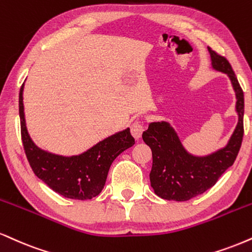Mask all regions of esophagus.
Returning a JSON list of instances; mask_svg holds the SVG:
<instances>
[{
  "instance_id": "esophagus-1",
  "label": "esophagus",
  "mask_w": 252,
  "mask_h": 252,
  "mask_svg": "<svg viewBox=\"0 0 252 252\" xmlns=\"http://www.w3.org/2000/svg\"><path fill=\"white\" fill-rule=\"evenodd\" d=\"M144 130H145L144 124L139 122V121H136V122L132 123L131 126V135L134 136L136 139H138L142 137V134H143Z\"/></svg>"
}]
</instances>
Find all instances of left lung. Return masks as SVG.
Returning a JSON list of instances; mask_svg holds the SVG:
<instances>
[{
	"instance_id": "left-lung-1",
	"label": "left lung",
	"mask_w": 252,
	"mask_h": 252,
	"mask_svg": "<svg viewBox=\"0 0 252 252\" xmlns=\"http://www.w3.org/2000/svg\"><path fill=\"white\" fill-rule=\"evenodd\" d=\"M213 68L225 72L236 93L238 123L225 148L208 156L190 155L182 145L170 124L153 122L142 135L153 153L150 182L154 191L168 201H189L214 187L235 162L244 135V93L239 86L232 66L225 57L209 48Z\"/></svg>"
}]
</instances>
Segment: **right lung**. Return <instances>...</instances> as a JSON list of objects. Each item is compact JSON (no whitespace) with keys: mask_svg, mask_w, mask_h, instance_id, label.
<instances>
[{"mask_svg":"<svg viewBox=\"0 0 252 252\" xmlns=\"http://www.w3.org/2000/svg\"><path fill=\"white\" fill-rule=\"evenodd\" d=\"M20 120L24 153L34 174L50 189L71 199H92L99 195L114 159L135 144L130 129L98 142L86 153L64 157L36 147L27 131L23 108V84L20 89Z\"/></svg>","mask_w":252,"mask_h":252,"instance_id":"add662e5","label":"right lung"}]
</instances>
